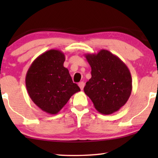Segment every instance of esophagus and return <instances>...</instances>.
<instances>
[{
    "mask_svg": "<svg viewBox=\"0 0 158 158\" xmlns=\"http://www.w3.org/2000/svg\"><path fill=\"white\" fill-rule=\"evenodd\" d=\"M78 85H79V87H80V88H81V90H83L84 86H85V83H84L83 82H81V83H79Z\"/></svg>",
    "mask_w": 158,
    "mask_h": 158,
    "instance_id": "34e87169",
    "label": "esophagus"
}]
</instances>
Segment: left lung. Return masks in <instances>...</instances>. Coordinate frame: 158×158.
<instances>
[{
	"label": "left lung",
	"instance_id": "8db88e82",
	"mask_svg": "<svg viewBox=\"0 0 158 158\" xmlns=\"http://www.w3.org/2000/svg\"><path fill=\"white\" fill-rule=\"evenodd\" d=\"M91 68V78L84 92L102 114H111L127 102L132 90V79L126 64L106 49L85 54Z\"/></svg>",
	"mask_w": 158,
	"mask_h": 158
}]
</instances>
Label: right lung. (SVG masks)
Returning <instances> with one entry per match:
<instances>
[{"label":"right lung","mask_w":158,"mask_h":158,"mask_svg":"<svg viewBox=\"0 0 158 158\" xmlns=\"http://www.w3.org/2000/svg\"><path fill=\"white\" fill-rule=\"evenodd\" d=\"M64 60L62 51L49 49L34 60L26 75L29 97L47 114H57L70 97L81 90L64 67Z\"/></svg>","instance_id":"obj_1"}]
</instances>
